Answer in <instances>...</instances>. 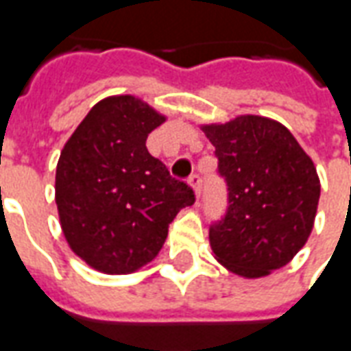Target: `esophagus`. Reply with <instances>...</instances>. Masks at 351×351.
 <instances>
[{
  "mask_svg": "<svg viewBox=\"0 0 351 351\" xmlns=\"http://www.w3.org/2000/svg\"><path fill=\"white\" fill-rule=\"evenodd\" d=\"M190 184L191 188H193V191H195V195H201V190H203V178L199 175H191L190 176Z\"/></svg>",
  "mask_w": 351,
  "mask_h": 351,
  "instance_id": "34e87169",
  "label": "esophagus"
}]
</instances>
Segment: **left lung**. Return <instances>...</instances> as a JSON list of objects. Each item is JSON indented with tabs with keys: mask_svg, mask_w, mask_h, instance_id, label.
I'll return each mask as SVG.
<instances>
[{
	"mask_svg": "<svg viewBox=\"0 0 351 351\" xmlns=\"http://www.w3.org/2000/svg\"><path fill=\"white\" fill-rule=\"evenodd\" d=\"M228 184V210L208 231L214 258L244 278L287 265L308 241L317 201L316 167L286 125L256 114L203 125Z\"/></svg>",
	"mask_w": 351,
	"mask_h": 351,
	"instance_id": "1",
	"label": "left lung"
}]
</instances>
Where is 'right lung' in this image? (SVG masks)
<instances>
[{"instance_id": "add662e5", "label": "right lung", "mask_w": 351, "mask_h": 351, "mask_svg": "<svg viewBox=\"0 0 351 351\" xmlns=\"http://www.w3.org/2000/svg\"><path fill=\"white\" fill-rule=\"evenodd\" d=\"M165 116L133 95L93 105L60 154L56 205L71 250L95 271L128 274L152 261L180 208L186 182L146 148Z\"/></svg>"}]
</instances>
